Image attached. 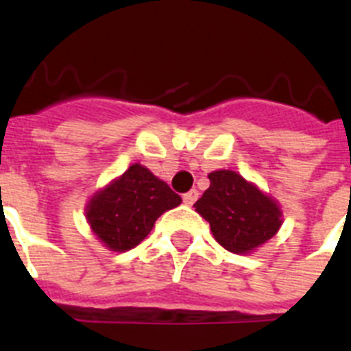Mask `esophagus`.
I'll use <instances>...</instances> for the list:
<instances>
[{"label":"esophagus","instance_id":"1","mask_svg":"<svg viewBox=\"0 0 351 351\" xmlns=\"http://www.w3.org/2000/svg\"><path fill=\"white\" fill-rule=\"evenodd\" d=\"M197 196H199V194H197V191L196 189H193V191H189L187 194H184V203L189 206L194 205V203L197 201Z\"/></svg>","mask_w":351,"mask_h":351}]
</instances>
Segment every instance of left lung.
Returning <instances> with one entry per match:
<instances>
[{"instance_id": "left-lung-1", "label": "left lung", "mask_w": 351, "mask_h": 351, "mask_svg": "<svg viewBox=\"0 0 351 351\" xmlns=\"http://www.w3.org/2000/svg\"><path fill=\"white\" fill-rule=\"evenodd\" d=\"M208 178L210 187L194 206L226 251L249 254L279 231L281 208L254 184L230 169L210 173Z\"/></svg>"}]
</instances>
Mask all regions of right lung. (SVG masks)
<instances>
[{
	"label": "right lung",
	"instance_id": "right-lung-1",
	"mask_svg": "<svg viewBox=\"0 0 351 351\" xmlns=\"http://www.w3.org/2000/svg\"><path fill=\"white\" fill-rule=\"evenodd\" d=\"M182 203L169 185L141 164L95 193L86 206L91 231L111 251H129L148 237L164 212Z\"/></svg>",
	"mask_w": 351,
	"mask_h": 351
}]
</instances>
